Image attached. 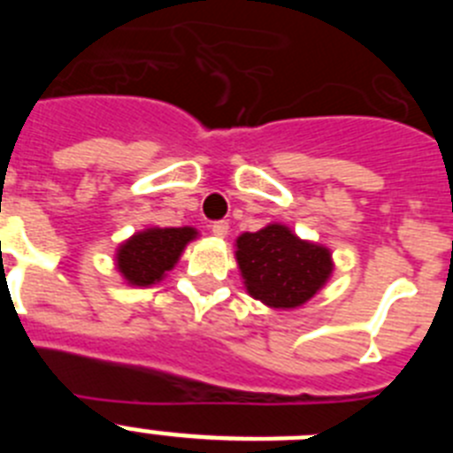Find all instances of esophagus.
Listing matches in <instances>:
<instances>
[{
  "label": "esophagus",
  "mask_w": 453,
  "mask_h": 453,
  "mask_svg": "<svg viewBox=\"0 0 453 453\" xmlns=\"http://www.w3.org/2000/svg\"><path fill=\"white\" fill-rule=\"evenodd\" d=\"M211 231H213L215 238H226V234H229V222H226V219L213 222L211 224Z\"/></svg>",
  "instance_id": "34e87169"
}]
</instances>
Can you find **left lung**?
<instances>
[{
	"label": "left lung",
	"mask_w": 453,
	"mask_h": 453,
	"mask_svg": "<svg viewBox=\"0 0 453 453\" xmlns=\"http://www.w3.org/2000/svg\"><path fill=\"white\" fill-rule=\"evenodd\" d=\"M235 261L251 297L281 311L313 299L334 272L329 247L302 240L279 222L238 235Z\"/></svg>",
	"instance_id": "8db88e82"
}]
</instances>
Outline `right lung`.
Instances as JSON below:
<instances>
[{"label": "right lung", "instance_id": "right-lung-1", "mask_svg": "<svg viewBox=\"0 0 453 453\" xmlns=\"http://www.w3.org/2000/svg\"><path fill=\"white\" fill-rule=\"evenodd\" d=\"M195 238H197V229L192 226L142 229L118 247L115 267L129 286H154L163 281L167 272L177 265L186 245Z\"/></svg>", "mask_w": 453, "mask_h": 453}]
</instances>
